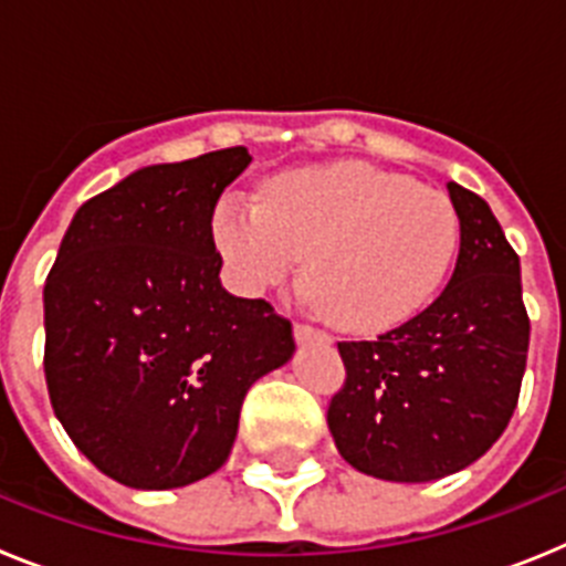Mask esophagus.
I'll return each mask as SVG.
<instances>
[{
    "mask_svg": "<svg viewBox=\"0 0 566 566\" xmlns=\"http://www.w3.org/2000/svg\"><path fill=\"white\" fill-rule=\"evenodd\" d=\"M294 337H297V343H328V334L308 326V323H297L294 326Z\"/></svg>",
    "mask_w": 566,
    "mask_h": 566,
    "instance_id": "34e87169",
    "label": "esophagus"
}]
</instances>
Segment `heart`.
Masks as SVG:
<instances>
[{"label":"heart","instance_id":"obj_1","mask_svg":"<svg viewBox=\"0 0 566 566\" xmlns=\"http://www.w3.org/2000/svg\"><path fill=\"white\" fill-rule=\"evenodd\" d=\"M212 234L240 292L277 286L308 254V297L343 328L374 334L402 326L439 292L459 212L442 189L352 161L274 178L260 201L232 195Z\"/></svg>","mask_w":566,"mask_h":566}]
</instances>
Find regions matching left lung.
I'll list each match as a JSON object with an SVG mask.
<instances>
[{
    "label": "left lung",
    "instance_id": "obj_1",
    "mask_svg": "<svg viewBox=\"0 0 566 566\" xmlns=\"http://www.w3.org/2000/svg\"><path fill=\"white\" fill-rule=\"evenodd\" d=\"M459 258L431 306L377 339L337 343L345 382L328 428L345 462L388 482H433L507 428L527 365L518 254L476 192L448 184Z\"/></svg>",
    "mask_w": 566,
    "mask_h": 566
}]
</instances>
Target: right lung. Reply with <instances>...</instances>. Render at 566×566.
Listing matches in <instances>:
<instances>
[{
	"label": "right lung",
	"mask_w": 566,
	"mask_h": 566,
	"mask_svg": "<svg viewBox=\"0 0 566 566\" xmlns=\"http://www.w3.org/2000/svg\"><path fill=\"white\" fill-rule=\"evenodd\" d=\"M247 147L127 175L82 203L44 283V379L78 451L115 482L184 488L221 468L249 385L292 319L221 286L212 214Z\"/></svg>",
	"instance_id": "1"
}]
</instances>
